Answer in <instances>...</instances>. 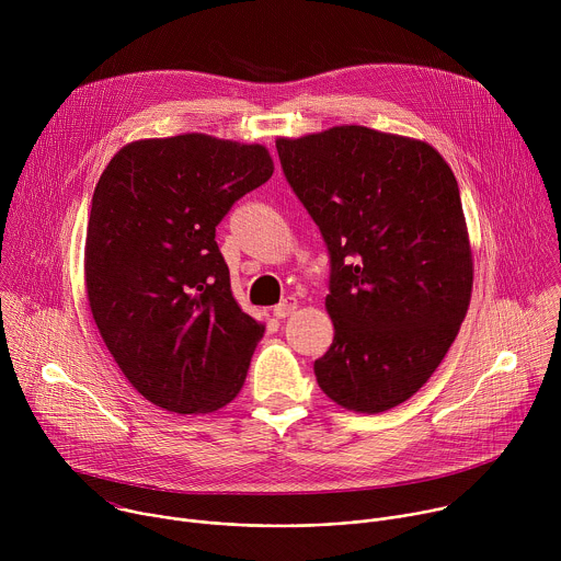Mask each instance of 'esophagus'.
<instances>
[{"label":"esophagus","instance_id":"esophagus-1","mask_svg":"<svg viewBox=\"0 0 561 561\" xmlns=\"http://www.w3.org/2000/svg\"><path fill=\"white\" fill-rule=\"evenodd\" d=\"M295 308H297V301L288 297V299L279 301V304L273 308V314H275L277 319H286L290 312H295Z\"/></svg>","mask_w":561,"mask_h":561}]
</instances>
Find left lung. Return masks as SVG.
Instances as JSON below:
<instances>
[{
  "instance_id": "left-lung-1",
  "label": "left lung",
  "mask_w": 561,
  "mask_h": 561,
  "mask_svg": "<svg viewBox=\"0 0 561 561\" xmlns=\"http://www.w3.org/2000/svg\"><path fill=\"white\" fill-rule=\"evenodd\" d=\"M275 146L331 260L335 337L317 383L348 411L383 413L428 381L470 304L457 180L433 146L366 126Z\"/></svg>"
}]
</instances>
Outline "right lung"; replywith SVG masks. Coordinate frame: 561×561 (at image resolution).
Here are the masks:
<instances>
[{
  "label": "right lung",
  "mask_w": 561,
  "mask_h": 561,
  "mask_svg": "<svg viewBox=\"0 0 561 561\" xmlns=\"http://www.w3.org/2000/svg\"><path fill=\"white\" fill-rule=\"evenodd\" d=\"M271 175L264 146L188 133L124 146L95 186L84 251L93 319L159 409L213 413L244 386L264 327L237 306L215 228Z\"/></svg>",
  "instance_id": "1"
}]
</instances>
